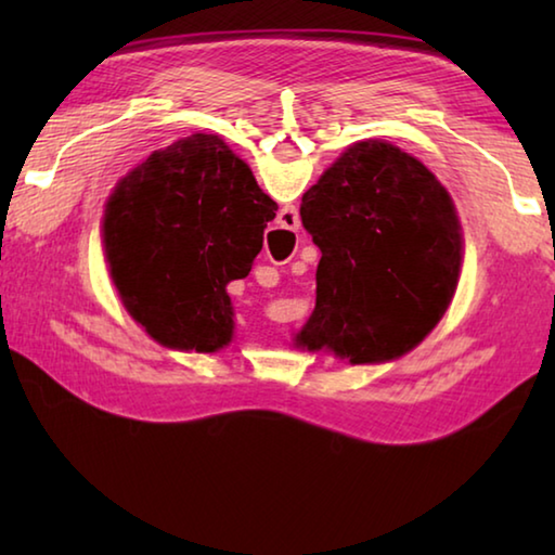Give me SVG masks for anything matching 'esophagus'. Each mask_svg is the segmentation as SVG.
<instances>
[{
    "mask_svg": "<svg viewBox=\"0 0 555 555\" xmlns=\"http://www.w3.org/2000/svg\"><path fill=\"white\" fill-rule=\"evenodd\" d=\"M281 218H284V224L288 230H298V224H300V218H298V210L296 208H284L281 210Z\"/></svg>",
    "mask_w": 555,
    "mask_h": 555,
    "instance_id": "34e87169",
    "label": "esophagus"
}]
</instances>
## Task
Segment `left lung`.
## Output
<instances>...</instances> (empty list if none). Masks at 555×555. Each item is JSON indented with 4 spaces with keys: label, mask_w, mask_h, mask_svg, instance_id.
<instances>
[{
    "label": "left lung",
    "mask_w": 555,
    "mask_h": 555,
    "mask_svg": "<svg viewBox=\"0 0 555 555\" xmlns=\"http://www.w3.org/2000/svg\"><path fill=\"white\" fill-rule=\"evenodd\" d=\"M300 222L323 251L300 347L384 362L443 318L463 234L448 191L418 158L374 139L350 146L304 193Z\"/></svg>",
    "instance_id": "8db88e82"
}]
</instances>
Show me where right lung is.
<instances>
[{
  "mask_svg": "<svg viewBox=\"0 0 555 555\" xmlns=\"http://www.w3.org/2000/svg\"><path fill=\"white\" fill-rule=\"evenodd\" d=\"M276 203L222 139L154 152L109 195L102 237L121 304L168 347L215 352L232 337L224 286L249 274Z\"/></svg>",
  "mask_w": 555,
  "mask_h": 555,
  "instance_id": "right-lung-1",
  "label": "right lung"
}]
</instances>
